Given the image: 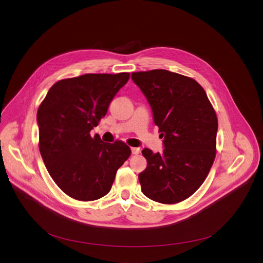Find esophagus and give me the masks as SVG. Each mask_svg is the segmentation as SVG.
<instances>
[{
  "instance_id": "1",
  "label": "esophagus",
  "mask_w": 263,
  "mask_h": 263,
  "mask_svg": "<svg viewBox=\"0 0 263 263\" xmlns=\"http://www.w3.org/2000/svg\"><path fill=\"white\" fill-rule=\"evenodd\" d=\"M139 152H140L139 147H131V153H132L133 155H137Z\"/></svg>"
}]
</instances>
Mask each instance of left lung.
<instances>
[{
    "mask_svg": "<svg viewBox=\"0 0 263 263\" xmlns=\"http://www.w3.org/2000/svg\"><path fill=\"white\" fill-rule=\"evenodd\" d=\"M163 137V152L143 148L146 167L138 175L145 197L163 204L190 198L215 158L217 119L203 87L166 69L132 72Z\"/></svg>",
    "mask_w": 263,
    "mask_h": 263,
    "instance_id": "1",
    "label": "left lung"
}]
</instances>
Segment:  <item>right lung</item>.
<instances>
[{
  "label": "right lung",
  "instance_id": "obj_1",
  "mask_svg": "<svg viewBox=\"0 0 263 263\" xmlns=\"http://www.w3.org/2000/svg\"><path fill=\"white\" fill-rule=\"evenodd\" d=\"M129 78V72L86 73L58 81L37 111L45 165L59 189L72 199L95 201L107 195L131 154L122 141L103 142L98 134H89Z\"/></svg>",
  "mask_w": 263,
  "mask_h": 263
}]
</instances>
